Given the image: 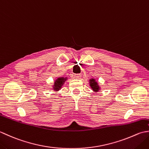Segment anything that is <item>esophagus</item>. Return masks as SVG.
<instances>
[{
  "label": "esophagus",
  "instance_id": "obj_1",
  "mask_svg": "<svg viewBox=\"0 0 149 149\" xmlns=\"http://www.w3.org/2000/svg\"><path fill=\"white\" fill-rule=\"evenodd\" d=\"M74 77L75 79H80L81 77V74H75Z\"/></svg>",
  "mask_w": 149,
  "mask_h": 149
}]
</instances>
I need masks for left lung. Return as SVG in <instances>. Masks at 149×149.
<instances>
[{"mask_svg": "<svg viewBox=\"0 0 149 149\" xmlns=\"http://www.w3.org/2000/svg\"><path fill=\"white\" fill-rule=\"evenodd\" d=\"M90 81V86L91 88V90H93V91L95 92H98L100 89V87L99 86V84H98L97 82L96 81V80L95 79L91 78L89 80Z\"/></svg>", "mask_w": 149, "mask_h": 149, "instance_id": "1", "label": "left lung"}]
</instances>
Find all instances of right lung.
<instances>
[{"mask_svg": "<svg viewBox=\"0 0 149 149\" xmlns=\"http://www.w3.org/2000/svg\"><path fill=\"white\" fill-rule=\"evenodd\" d=\"M67 80V77H58L55 80L54 83L52 86V89L55 91H58L59 90H61L62 86L65 83V81Z\"/></svg>", "mask_w": 149, "mask_h": 149, "instance_id": "add662e5", "label": "right lung"}]
</instances>
